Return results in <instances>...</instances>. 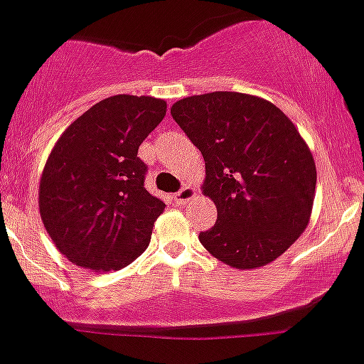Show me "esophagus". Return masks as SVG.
Returning a JSON list of instances; mask_svg holds the SVG:
<instances>
[{"label": "esophagus", "mask_w": 364, "mask_h": 364, "mask_svg": "<svg viewBox=\"0 0 364 364\" xmlns=\"http://www.w3.org/2000/svg\"><path fill=\"white\" fill-rule=\"evenodd\" d=\"M195 196H196V189L191 188V186H188V188L180 189L178 193H175V195H173V200H175V203H178V205H186V203L191 202Z\"/></svg>", "instance_id": "esophagus-1"}]
</instances>
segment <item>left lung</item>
<instances>
[{"instance_id":"left-lung-1","label":"left lung","mask_w":364,"mask_h":364,"mask_svg":"<svg viewBox=\"0 0 364 364\" xmlns=\"http://www.w3.org/2000/svg\"><path fill=\"white\" fill-rule=\"evenodd\" d=\"M173 119L205 161L202 193L218 209L200 243L236 269L269 264L309 225L316 164L279 107L254 95L216 91L173 103Z\"/></svg>"}]
</instances>
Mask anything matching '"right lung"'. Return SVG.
<instances>
[{
  "label": "right lung",
  "mask_w": 364,
  "mask_h": 364,
  "mask_svg": "<svg viewBox=\"0 0 364 364\" xmlns=\"http://www.w3.org/2000/svg\"><path fill=\"white\" fill-rule=\"evenodd\" d=\"M164 116V100L116 95L76 117L55 143L41 175L39 213L73 264L121 269L148 248L166 205L144 189L137 150Z\"/></svg>",
  "instance_id": "1"
}]
</instances>
